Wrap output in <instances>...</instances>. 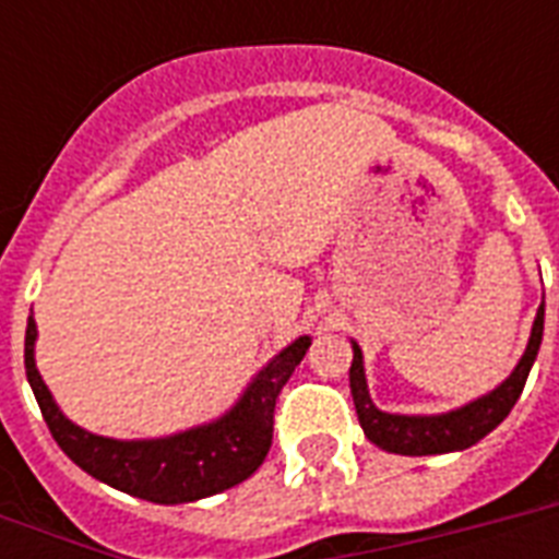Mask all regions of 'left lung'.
Returning <instances> with one entry per match:
<instances>
[{
  "mask_svg": "<svg viewBox=\"0 0 559 559\" xmlns=\"http://www.w3.org/2000/svg\"><path fill=\"white\" fill-rule=\"evenodd\" d=\"M543 322H546V301L539 305L534 328H531L528 348L522 354L520 366L513 368L508 380L493 389L485 397L473 400L467 406L447 412V415H389L371 403L366 382V368H362V350L357 342L354 345V362H350V394L362 432L380 450L397 452V455H441V452L467 450L478 443L487 432H493L504 417L516 406L525 380H528L531 366L537 359L539 342H543Z\"/></svg>",
  "mask_w": 559,
  "mask_h": 559,
  "instance_id": "1",
  "label": "left lung"
}]
</instances>
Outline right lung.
<instances>
[{
	"label": "right lung",
	"instance_id": "right-lung-1",
	"mask_svg": "<svg viewBox=\"0 0 559 559\" xmlns=\"http://www.w3.org/2000/svg\"><path fill=\"white\" fill-rule=\"evenodd\" d=\"M34 342L37 324L28 319L25 377L57 447L92 478L156 504L197 502L223 493L261 467L272 447L275 400L310 348V336H298L246 385L243 397L211 424L153 441H116L86 432L57 408L34 362Z\"/></svg>",
	"mask_w": 559,
	"mask_h": 559
}]
</instances>
